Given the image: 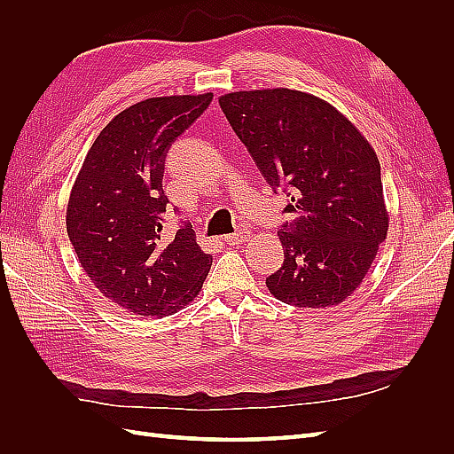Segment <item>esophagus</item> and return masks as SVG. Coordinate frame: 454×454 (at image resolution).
Listing matches in <instances>:
<instances>
[{"label":"esophagus","instance_id":"34e87169","mask_svg":"<svg viewBox=\"0 0 454 454\" xmlns=\"http://www.w3.org/2000/svg\"><path fill=\"white\" fill-rule=\"evenodd\" d=\"M250 237H252V232L244 229V231H239V232H232V235H227L225 242L231 244V246H235V244H242L246 240H250Z\"/></svg>","mask_w":454,"mask_h":454}]
</instances>
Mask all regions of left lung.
<instances>
[{
	"instance_id": "1",
	"label": "left lung",
	"mask_w": 454,
	"mask_h": 454,
	"mask_svg": "<svg viewBox=\"0 0 454 454\" xmlns=\"http://www.w3.org/2000/svg\"><path fill=\"white\" fill-rule=\"evenodd\" d=\"M217 100L267 184L292 195L294 222L278 231L284 265L267 278L269 292L299 309L337 307L360 287L388 235L373 145L310 92L277 87Z\"/></svg>"
}]
</instances>
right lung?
<instances>
[{"label": "right lung", "instance_id": "add662e5", "mask_svg": "<svg viewBox=\"0 0 454 454\" xmlns=\"http://www.w3.org/2000/svg\"><path fill=\"white\" fill-rule=\"evenodd\" d=\"M212 92L155 96L122 109L96 136L66 208L81 267L109 303L136 316L176 314L193 303L212 255L184 225L162 239L164 159Z\"/></svg>", "mask_w": 454, "mask_h": 454}]
</instances>
